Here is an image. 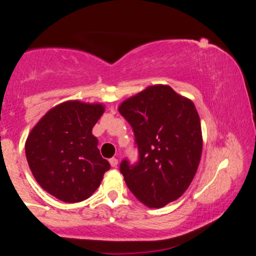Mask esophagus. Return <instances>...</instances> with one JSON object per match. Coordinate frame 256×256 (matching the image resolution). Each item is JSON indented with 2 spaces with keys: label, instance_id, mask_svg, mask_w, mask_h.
I'll list each match as a JSON object with an SVG mask.
<instances>
[{
  "label": "esophagus",
  "instance_id": "1",
  "mask_svg": "<svg viewBox=\"0 0 256 256\" xmlns=\"http://www.w3.org/2000/svg\"><path fill=\"white\" fill-rule=\"evenodd\" d=\"M110 164L112 167H116V166H118V158H110Z\"/></svg>",
  "mask_w": 256,
  "mask_h": 256
}]
</instances>
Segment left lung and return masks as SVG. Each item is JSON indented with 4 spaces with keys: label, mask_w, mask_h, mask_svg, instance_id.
<instances>
[{
    "label": "left lung",
    "mask_w": 256,
    "mask_h": 256,
    "mask_svg": "<svg viewBox=\"0 0 256 256\" xmlns=\"http://www.w3.org/2000/svg\"><path fill=\"white\" fill-rule=\"evenodd\" d=\"M134 134L138 161L120 164L125 183L146 207L161 208L185 192L202 154L195 104L168 85L148 86L119 106Z\"/></svg>",
    "instance_id": "obj_1"
}]
</instances>
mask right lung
Masks as SVG:
<instances>
[{
    "label": "right lung",
    "mask_w": 256,
    "mask_h": 256,
    "mask_svg": "<svg viewBox=\"0 0 256 256\" xmlns=\"http://www.w3.org/2000/svg\"><path fill=\"white\" fill-rule=\"evenodd\" d=\"M104 112L100 104L64 102L52 108L26 140V158L32 174L60 201L74 204L90 198L110 168L92 134Z\"/></svg>",
    "instance_id": "1"
}]
</instances>
